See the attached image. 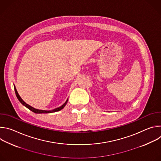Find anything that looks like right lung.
<instances>
[{
  "mask_svg": "<svg viewBox=\"0 0 161 161\" xmlns=\"http://www.w3.org/2000/svg\"><path fill=\"white\" fill-rule=\"evenodd\" d=\"M14 91H15V94H16V97H17V98H18V99L19 100V101L24 105V106H25V107H27L28 109H29L31 111H33L34 113H53V112H56V111H60V110H61L62 109H63L64 108V106H65V104H67V100L65 101V103L62 105V106H61L60 107H59V108H55V109H52V110H50V111H45V110H41V109H36V108H34L33 107H32V106H29V104H27V103H25L24 101H23L22 99H21V98L20 97V96H19V94H18V92H17V90H16V88H15V86H14Z\"/></svg>",
  "mask_w": 161,
  "mask_h": 161,
  "instance_id": "obj_1",
  "label": "right lung"
}]
</instances>
